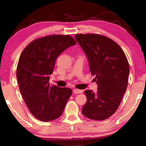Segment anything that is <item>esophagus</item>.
<instances>
[{"label":"esophagus","instance_id":"34e87169","mask_svg":"<svg viewBox=\"0 0 146 146\" xmlns=\"http://www.w3.org/2000/svg\"><path fill=\"white\" fill-rule=\"evenodd\" d=\"M73 93L75 94H78V93H82V91L80 90H77V89H74Z\"/></svg>","mask_w":146,"mask_h":146}]
</instances>
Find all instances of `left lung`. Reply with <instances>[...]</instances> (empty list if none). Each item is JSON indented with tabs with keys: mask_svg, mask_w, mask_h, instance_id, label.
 <instances>
[{
	"mask_svg": "<svg viewBox=\"0 0 146 146\" xmlns=\"http://www.w3.org/2000/svg\"><path fill=\"white\" fill-rule=\"evenodd\" d=\"M76 41L87 56L90 70L98 84L95 93L86 90L82 112L88 118L104 120L114 114L127 87L129 65L122 49L98 34H76Z\"/></svg>",
	"mask_w": 146,
	"mask_h": 146,
	"instance_id": "1",
	"label": "left lung"
}]
</instances>
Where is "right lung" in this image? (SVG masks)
Masks as SVG:
<instances>
[{
  "instance_id": "right-lung-1",
  "label": "right lung",
  "mask_w": 146,
  "mask_h": 146,
  "mask_svg": "<svg viewBox=\"0 0 146 146\" xmlns=\"http://www.w3.org/2000/svg\"><path fill=\"white\" fill-rule=\"evenodd\" d=\"M76 44L70 35L46 36L32 41L20 56L17 68L20 91L29 111L39 120L48 122L62 114L72 90L51 86L49 76L58 56Z\"/></svg>"
}]
</instances>
